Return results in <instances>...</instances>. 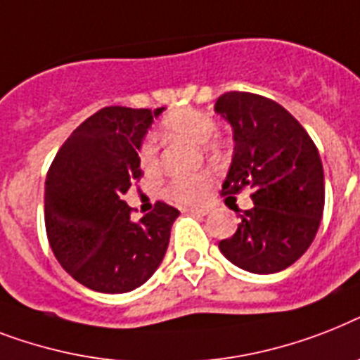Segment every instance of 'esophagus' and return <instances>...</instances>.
Segmentation results:
<instances>
[{
    "mask_svg": "<svg viewBox=\"0 0 360 360\" xmlns=\"http://www.w3.org/2000/svg\"><path fill=\"white\" fill-rule=\"evenodd\" d=\"M188 212L198 215V217H204V215L210 214V208H206V206H191V208H188Z\"/></svg>",
    "mask_w": 360,
    "mask_h": 360,
    "instance_id": "obj_1",
    "label": "esophagus"
}]
</instances>
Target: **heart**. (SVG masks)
Masks as SVG:
<instances>
[{
	"instance_id": "obj_1",
	"label": "heart",
	"mask_w": 360,
	"mask_h": 360,
	"mask_svg": "<svg viewBox=\"0 0 360 360\" xmlns=\"http://www.w3.org/2000/svg\"><path fill=\"white\" fill-rule=\"evenodd\" d=\"M163 134L172 139H186L193 145H204V148L214 156L221 152L219 141L212 139V135L215 134V120L208 113H202L198 109L182 108L167 115L163 119ZM139 163L146 174H156L160 169L156 141L150 137L141 145ZM208 184V174L174 178L172 182L167 184L165 197L172 198L176 202H198V200H202Z\"/></svg>"
}]
</instances>
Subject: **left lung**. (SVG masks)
<instances>
[{
	"label": "left lung",
	"mask_w": 360,
	"mask_h": 360,
	"mask_svg": "<svg viewBox=\"0 0 360 360\" xmlns=\"http://www.w3.org/2000/svg\"><path fill=\"white\" fill-rule=\"evenodd\" d=\"M215 113L232 126L234 154L223 193L252 189L236 234L221 252L249 273L283 271L309 249L320 229L326 180L314 141L281 105L260 94L225 93Z\"/></svg>",
	"instance_id": "8db88e82"
}]
</instances>
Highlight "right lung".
<instances>
[{
  "instance_id": "1",
  "label": "right lung",
  "mask_w": 360,
  "mask_h": 360,
  "mask_svg": "<svg viewBox=\"0 0 360 360\" xmlns=\"http://www.w3.org/2000/svg\"><path fill=\"white\" fill-rule=\"evenodd\" d=\"M163 109H100L72 131L48 171L44 221L51 251L70 277L94 292L139 288L165 257L180 212L156 202L134 221L122 200L143 176L139 148Z\"/></svg>"
}]
</instances>
